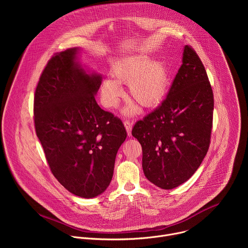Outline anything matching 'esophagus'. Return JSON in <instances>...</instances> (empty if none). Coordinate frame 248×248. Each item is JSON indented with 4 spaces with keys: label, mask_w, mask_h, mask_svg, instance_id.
<instances>
[{
    "label": "esophagus",
    "mask_w": 248,
    "mask_h": 248,
    "mask_svg": "<svg viewBox=\"0 0 248 248\" xmlns=\"http://www.w3.org/2000/svg\"><path fill=\"white\" fill-rule=\"evenodd\" d=\"M124 127L127 131V135L130 136L131 135V129H132V125H133V123L130 122V121H124Z\"/></svg>",
    "instance_id": "1"
}]
</instances>
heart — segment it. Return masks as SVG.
<instances>
[{"label":"heart","mask_w":248,"mask_h":248,"mask_svg":"<svg viewBox=\"0 0 248 248\" xmlns=\"http://www.w3.org/2000/svg\"><path fill=\"white\" fill-rule=\"evenodd\" d=\"M113 78H106L101 85L103 105L108 109L117 108L123 96L121 85H128L129 95L143 107H154L162 102L170 87V75L164 60L147 55H136L117 61L112 67ZM138 108L129 105L124 109L127 116L135 115Z\"/></svg>","instance_id":"b5f03b06"}]
</instances>
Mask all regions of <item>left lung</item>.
Listing matches in <instances>:
<instances>
[{
  "label": "left lung",
  "instance_id": "1",
  "mask_svg": "<svg viewBox=\"0 0 248 248\" xmlns=\"http://www.w3.org/2000/svg\"><path fill=\"white\" fill-rule=\"evenodd\" d=\"M213 110L205 67L186 45L167 98L131 131L142 146V168L149 182L172 189L191 178L210 145Z\"/></svg>",
  "mask_w": 248,
  "mask_h": 248
}]
</instances>
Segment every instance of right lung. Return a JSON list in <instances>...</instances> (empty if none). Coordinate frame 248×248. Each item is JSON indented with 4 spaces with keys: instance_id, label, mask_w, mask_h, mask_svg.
<instances>
[{
    "instance_id": "obj_1",
    "label": "right lung",
    "mask_w": 248,
    "mask_h": 248,
    "mask_svg": "<svg viewBox=\"0 0 248 248\" xmlns=\"http://www.w3.org/2000/svg\"><path fill=\"white\" fill-rule=\"evenodd\" d=\"M79 48L48 62L34 96V123L49 167L70 193L93 198L109 186L124 124L95 100L102 77L85 69Z\"/></svg>"
}]
</instances>
